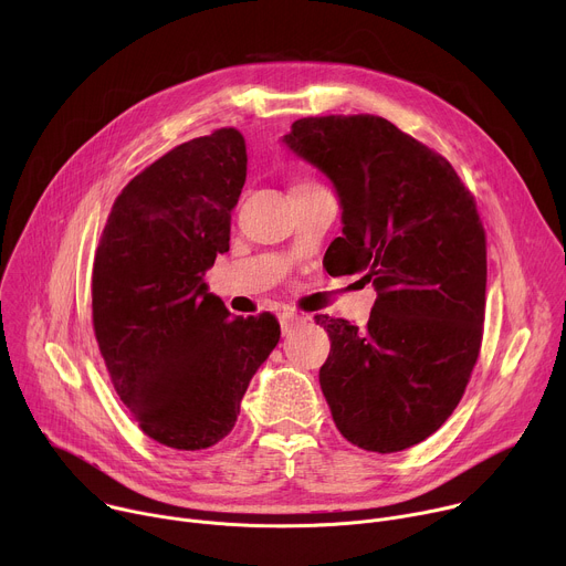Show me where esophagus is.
Listing matches in <instances>:
<instances>
[{"instance_id":"1","label":"esophagus","mask_w":566,"mask_h":566,"mask_svg":"<svg viewBox=\"0 0 566 566\" xmlns=\"http://www.w3.org/2000/svg\"><path fill=\"white\" fill-rule=\"evenodd\" d=\"M304 319V315H300V313H293V311H282L280 313V325H282V334H289L297 322H302Z\"/></svg>"}]
</instances>
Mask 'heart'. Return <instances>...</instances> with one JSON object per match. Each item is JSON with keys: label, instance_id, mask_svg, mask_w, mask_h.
<instances>
[{"label": "heart", "instance_id": "obj_1", "mask_svg": "<svg viewBox=\"0 0 566 566\" xmlns=\"http://www.w3.org/2000/svg\"><path fill=\"white\" fill-rule=\"evenodd\" d=\"M302 188H315V184H311V181H302V184H295V188H293V190H302Z\"/></svg>", "mask_w": 566, "mask_h": 566}]
</instances>
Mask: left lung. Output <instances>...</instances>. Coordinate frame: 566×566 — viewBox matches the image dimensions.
I'll use <instances>...</instances> for the list:
<instances>
[{
	"instance_id": "left-lung-1",
	"label": "left lung",
	"mask_w": 566,
	"mask_h": 566,
	"mask_svg": "<svg viewBox=\"0 0 566 566\" xmlns=\"http://www.w3.org/2000/svg\"><path fill=\"white\" fill-rule=\"evenodd\" d=\"M282 140L340 197L332 266L365 273L378 293L363 329L315 315L332 338L319 387L334 423L369 452L412 448L454 412L481 349L486 230L474 197L448 158L380 116H308Z\"/></svg>"
}]
</instances>
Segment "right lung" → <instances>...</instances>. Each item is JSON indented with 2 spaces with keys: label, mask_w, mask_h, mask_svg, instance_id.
<instances>
[{
  "label": "right lung",
  "mask_w": 566,
  "mask_h": 566,
  "mask_svg": "<svg viewBox=\"0 0 566 566\" xmlns=\"http://www.w3.org/2000/svg\"><path fill=\"white\" fill-rule=\"evenodd\" d=\"M234 127L177 145L116 197L92 273L101 356L138 428L175 450L221 441L280 340L271 313L230 317L206 271L228 251L247 181Z\"/></svg>",
  "instance_id": "1"
}]
</instances>
